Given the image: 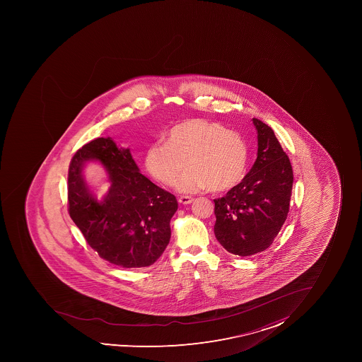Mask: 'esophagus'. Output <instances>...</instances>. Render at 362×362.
<instances>
[{
    "mask_svg": "<svg viewBox=\"0 0 362 362\" xmlns=\"http://www.w3.org/2000/svg\"><path fill=\"white\" fill-rule=\"evenodd\" d=\"M178 202L180 204H191L194 202V198L189 197V196H182V197L178 198Z\"/></svg>",
    "mask_w": 362,
    "mask_h": 362,
    "instance_id": "obj_1",
    "label": "esophagus"
}]
</instances>
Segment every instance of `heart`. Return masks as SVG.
Listing matches in <instances>:
<instances>
[{"label":"heart","instance_id":"1","mask_svg":"<svg viewBox=\"0 0 362 362\" xmlns=\"http://www.w3.org/2000/svg\"><path fill=\"white\" fill-rule=\"evenodd\" d=\"M180 192H197L211 187L224 192L242 182L247 172V146L243 136L219 122L187 119L168 132L166 141L151 145L145 153V168L158 182Z\"/></svg>","mask_w":362,"mask_h":362}]
</instances>
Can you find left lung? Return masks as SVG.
<instances>
[{
    "label": "left lung",
    "mask_w": 362,
    "mask_h": 362,
    "mask_svg": "<svg viewBox=\"0 0 362 362\" xmlns=\"http://www.w3.org/2000/svg\"><path fill=\"white\" fill-rule=\"evenodd\" d=\"M257 158L224 197L215 199V236L226 251L251 256L264 251L286 222L293 175L289 158L272 127L252 118Z\"/></svg>",
    "instance_id": "obj_1"
}]
</instances>
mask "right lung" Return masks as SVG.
Listing matches in <instances>:
<instances>
[{
    "label": "right lung",
    "mask_w": 362,
    "mask_h": 362,
    "mask_svg": "<svg viewBox=\"0 0 362 362\" xmlns=\"http://www.w3.org/2000/svg\"><path fill=\"white\" fill-rule=\"evenodd\" d=\"M98 162L110 187L99 200L83 171ZM69 216L100 257L120 268H144L160 257L171 238L178 209L173 194L140 173L129 147L98 138L73 157L69 171Z\"/></svg>",
    "instance_id": "add662e5"
}]
</instances>
